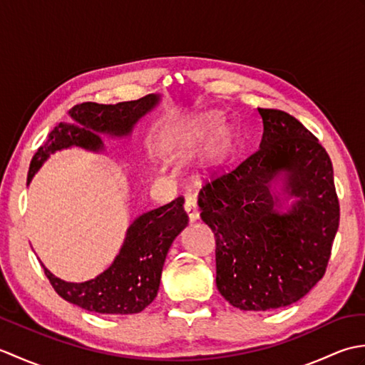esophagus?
Wrapping results in <instances>:
<instances>
[{"mask_svg": "<svg viewBox=\"0 0 365 365\" xmlns=\"http://www.w3.org/2000/svg\"><path fill=\"white\" fill-rule=\"evenodd\" d=\"M185 210H187L188 218L191 222L199 220V207H197V202L195 197H191V196L187 197V200H185Z\"/></svg>", "mask_w": 365, "mask_h": 365, "instance_id": "esophagus-1", "label": "esophagus"}]
</instances>
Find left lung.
<instances>
[{
  "label": "left lung",
  "mask_w": 365,
  "mask_h": 365,
  "mask_svg": "<svg viewBox=\"0 0 365 365\" xmlns=\"http://www.w3.org/2000/svg\"><path fill=\"white\" fill-rule=\"evenodd\" d=\"M259 149L199 191L200 218L216 240V287L242 311L285 307L320 281L339 229L332 163L311 131L281 110L259 108ZM299 200L285 214L270 180Z\"/></svg>",
  "instance_id": "1"
}]
</instances>
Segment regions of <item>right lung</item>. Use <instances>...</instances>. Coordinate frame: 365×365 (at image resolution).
Segmentation results:
<instances>
[{"instance_id":"right-lung-1","label":"right lung","mask_w":365,"mask_h":365,"mask_svg":"<svg viewBox=\"0 0 365 365\" xmlns=\"http://www.w3.org/2000/svg\"><path fill=\"white\" fill-rule=\"evenodd\" d=\"M160 96L150 94L118 105L94 102L75 105L68 111L72 120L61 122L54 127L46 143L38 147L31 160L28 183L33 180L50 153L72 145L89 150L103 149L102 139L96 133L128 136L135 123L153 110ZM183 202V197L178 196L173 202L138 216L128 227L127 237L111 267L96 279L80 284L66 282L53 276L42 265L54 292L89 312L130 315L144 311L158 293L161 271L170 245L188 224Z\"/></svg>"}]
</instances>
